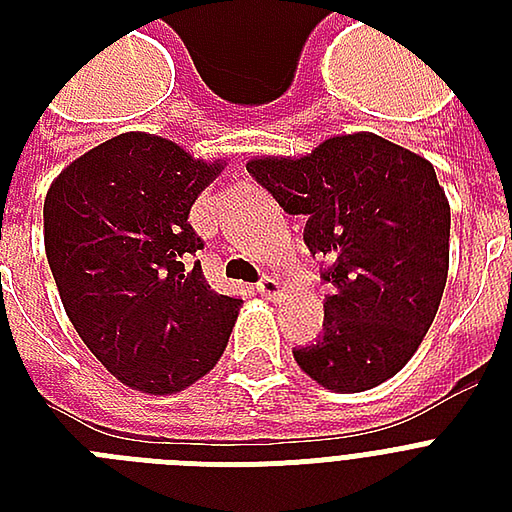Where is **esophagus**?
Masks as SVG:
<instances>
[{
	"label": "esophagus",
	"instance_id": "esophagus-1",
	"mask_svg": "<svg viewBox=\"0 0 512 512\" xmlns=\"http://www.w3.org/2000/svg\"><path fill=\"white\" fill-rule=\"evenodd\" d=\"M257 292L268 300H276L281 295V284L279 279H273V276H263V279L257 281Z\"/></svg>",
	"mask_w": 512,
	"mask_h": 512
}]
</instances>
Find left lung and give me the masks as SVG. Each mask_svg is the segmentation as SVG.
I'll list each match as a JSON object with an SVG mask.
<instances>
[{
	"label": "left lung",
	"mask_w": 512,
	"mask_h": 512,
	"mask_svg": "<svg viewBox=\"0 0 512 512\" xmlns=\"http://www.w3.org/2000/svg\"><path fill=\"white\" fill-rule=\"evenodd\" d=\"M247 172L329 260L324 329L295 361L337 393L380 385L414 356L449 273V201L428 159L356 132L303 159H252Z\"/></svg>",
	"instance_id": "obj_1"
}]
</instances>
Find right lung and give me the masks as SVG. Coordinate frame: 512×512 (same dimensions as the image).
Wrapping results in <instances>:
<instances>
[{
    "label": "right lung",
    "mask_w": 512,
    "mask_h": 512,
    "mask_svg": "<svg viewBox=\"0 0 512 512\" xmlns=\"http://www.w3.org/2000/svg\"><path fill=\"white\" fill-rule=\"evenodd\" d=\"M223 164L124 132L60 172L44 249L68 319L108 372L143 393L188 388L223 356L239 297L209 289L191 257L193 201Z\"/></svg>",
    "instance_id": "obj_1"
}]
</instances>
